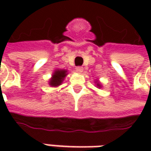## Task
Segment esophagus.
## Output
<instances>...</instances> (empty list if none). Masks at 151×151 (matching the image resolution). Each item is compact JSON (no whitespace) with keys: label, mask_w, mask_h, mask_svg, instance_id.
Listing matches in <instances>:
<instances>
[{"label":"esophagus","mask_w":151,"mask_h":151,"mask_svg":"<svg viewBox=\"0 0 151 151\" xmlns=\"http://www.w3.org/2000/svg\"><path fill=\"white\" fill-rule=\"evenodd\" d=\"M76 71L78 73H82L83 71V67H82V66H77L76 67Z\"/></svg>","instance_id":"34e87169"}]
</instances>
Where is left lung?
<instances>
[{"label":"left lung","mask_w":151,"mask_h":151,"mask_svg":"<svg viewBox=\"0 0 151 151\" xmlns=\"http://www.w3.org/2000/svg\"><path fill=\"white\" fill-rule=\"evenodd\" d=\"M97 85H98V86H100V85H99V84H97Z\"/></svg>","instance_id":"8db88e82"}]
</instances>
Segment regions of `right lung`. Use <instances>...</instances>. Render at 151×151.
I'll use <instances>...</instances> for the list:
<instances>
[{"instance_id": "obj_1", "label": "right lung", "mask_w": 151, "mask_h": 151, "mask_svg": "<svg viewBox=\"0 0 151 151\" xmlns=\"http://www.w3.org/2000/svg\"><path fill=\"white\" fill-rule=\"evenodd\" d=\"M66 73H67L66 70H62V69L56 70L55 73H53L52 78L50 81V85L52 86H57L60 85L64 78H65L66 74H67Z\"/></svg>"}]
</instances>
